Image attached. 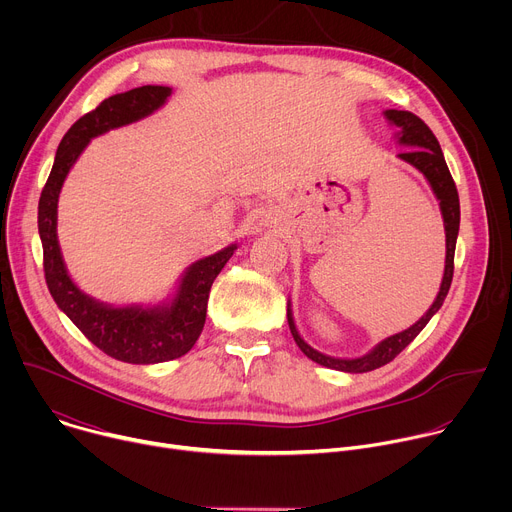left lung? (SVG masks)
Here are the masks:
<instances>
[{
  "mask_svg": "<svg viewBox=\"0 0 512 512\" xmlns=\"http://www.w3.org/2000/svg\"><path fill=\"white\" fill-rule=\"evenodd\" d=\"M385 117L389 123L399 127V131L395 135L397 143L409 148V150L401 152L399 158L403 162L411 164L415 170H419L425 176L435 198L440 200V210L444 216V229H446V267H444L440 291H437V296H435L433 304L429 306V310L407 330L381 340L371 352L356 356V358L328 356V354H322L316 348H312L300 336L296 322H294V314H291V304L287 302V324H289L291 336H294L300 350L314 362L322 364V367L342 371V373H369V371H375V369L383 367V364L391 362L405 346H409L415 340V336L425 328V324L433 318V314L442 308L448 291H450V285H452V277H454V253H456V239H458V231H460V198H458L454 178L444 160L440 141L435 139L431 129L417 115H413L409 111L387 109Z\"/></svg>",
  "mask_w": 512,
  "mask_h": 512,
  "instance_id": "left-lung-1",
  "label": "left lung"
}]
</instances>
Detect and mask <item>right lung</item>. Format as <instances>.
Here are the masks:
<instances>
[{
	"label": "right lung",
	"mask_w": 512,
	"mask_h": 512,
	"mask_svg": "<svg viewBox=\"0 0 512 512\" xmlns=\"http://www.w3.org/2000/svg\"><path fill=\"white\" fill-rule=\"evenodd\" d=\"M172 95L170 87L145 85L105 99L95 111L83 115L62 137L52 172L38 202V233L44 251V277L56 306L97 348L111 358L131 364H156L180 358L198 340L210 285L233 257L237 243L192 263L176 289V296L160 306L103 304L70 279L56 235L58 196L62 184L97 135L152 115Z\"/></svg>",
	"instance_id": "right-lung-1"
}]
</instances>
